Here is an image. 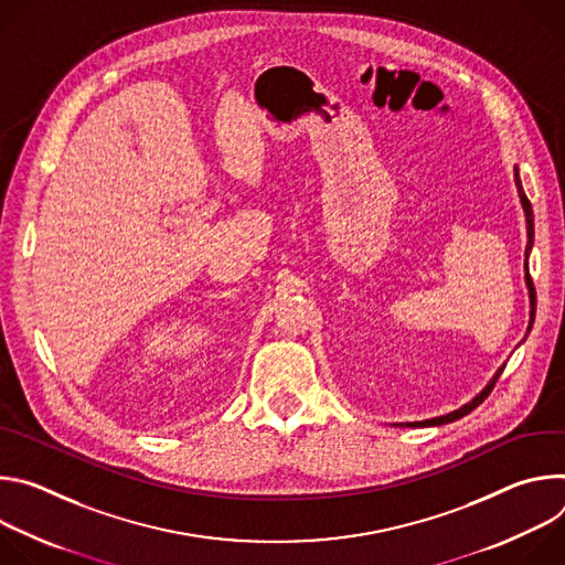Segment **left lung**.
<instances>
[{
	"label": "left lung",
	"mask_w": 565,
	"mask_h": 565,
	"mask_svg": "<svg viewBox=\"0 0 565 565\" xmlns=\"http://www.w3.org/2000/svg\"><path fill=\"white\" fill-rule=\"evenodd\" d=\"M514 181H516V188H519V196H521V203H523V210H525V221H527V246H525V268H527V255H530V248H532V236H534V218H532V205H530V201H527V196H525V192H523V188H521V179H519V168H514ZM525 281H527V288H530V306H532V315H534V306H536V295H534V286H532V277H530V273H527V277H525ZM503 373V369L494 375V380L482 388L469 405H465V407H460L458 412H451V414H447V416H440V418H431V420H423V423H407V427H436V425H447V423H454V420H458V418H462V416H467L469 412H473L482 399H486L490 393H492V388H494V384H497V380H499V375Z\"/></svg>",
	"instance_id": "1"
}]
</instances>
